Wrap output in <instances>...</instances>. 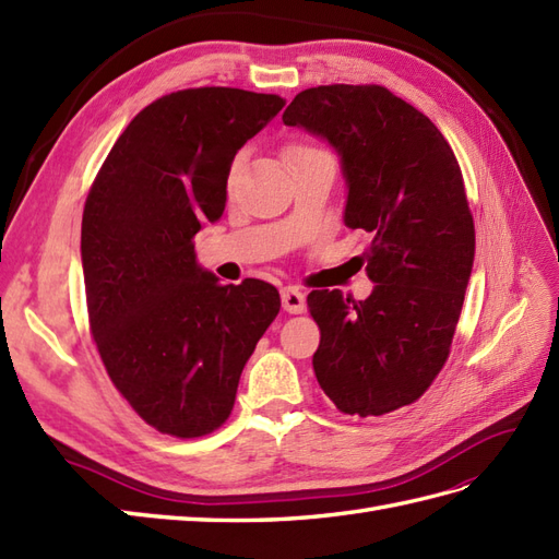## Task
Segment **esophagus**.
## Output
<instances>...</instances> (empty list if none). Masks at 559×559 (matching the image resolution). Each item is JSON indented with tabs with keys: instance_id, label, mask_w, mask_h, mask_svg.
I'll return each mask as SVG.
<instances>
[{
	"instance_id": "esophagus-1",
	"label": "esophagus",
	"mask_w": 559,
	"mask_h": 559,
	"mask_svg": "<svg viewBox=\"0 0 559 559\" xmlns=\"http://www.w3.org/2000/svg\"><path fill=\"white\" fill-rule=\"evenodd\" d=\"M281 302H283V309L288 313H302L307 309L305 293L293 288V285H288V288L281 290Z\"/></svg>"
}]
</instances>
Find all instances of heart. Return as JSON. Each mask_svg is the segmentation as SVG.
I'll return each mask as SVG.
<instances>
[{"instance_id": "obj_1", "label": "heart", "mask_w": 559, "mask_h": 559, "mask_svg": "<svg viewBox=\"0 0 559 559\" xmlns=\"http://www.w3.org/2000/svg\"><path fill=\"white\" fill-rule=\"evenodd\" d=\"M317 148H309V146H299V148H295L293 151V157H297V155H302V153H313Z\"/></svg>"}]
</instances>
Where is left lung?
<instances>
[{"instance_id": "8db88e82", "label": "left lung", "mask_w": 559, "mask_h": 559, "mask_svg": "<svg viewBox=\"0 0 559 559\" xmlns=\"http://www.w3.org/2000/svg\"><path fill=\"white\" fill-rule=\"evenodd\" d=\"M283 122L328 141L347 186L345 226L370 236L366 299L311 290L313 373L349 416L413 404L449 356L475 262L461 167L435 122L378 84L299 92Z\"/></svg>"}]
</instances>
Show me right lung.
Here are the masks:
<instances>
[{
	"label": "right lung",
	"instance_id": "right-lung-1",
	"mask_svg": "<svg viewBox=\"0 0 559 559\" xmlns=\"http://www.w3.org/2000/svg\"><path fill=\"white\" fill-rule=\"evenodd\" d=\"M283 106L228 87L157 98L124 127L84 203L92 335L112 384L165 435L203 437L228 418L281 309L271 283L222 285L193 236L222 217L236 153Z\"/></svg>",
	"mask_w": 559,
	"mask_h": 559
}]
</instances>
